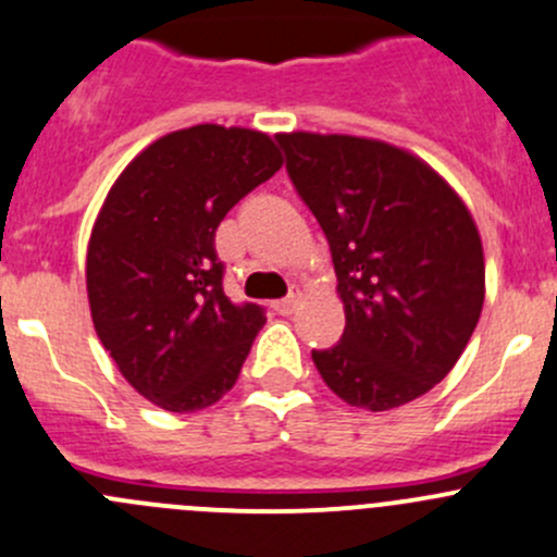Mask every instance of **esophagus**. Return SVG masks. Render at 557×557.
<instances>
[{
	"label": "esophagus",
	"instance_id": "esophagus-1",
	"mask_svg": "<svg viewBox=\"0 0 557 557\" xmlns=\"http://www.w3.org/2000/svg\"><path fill=\"white\" fill-rule=\"evenodd\" d=\"M296 305H299V294H290L285 296V299H280L277 305H274V310H277L280 315H290V312L296 310Z\"/></svg>",
	"mask_w": 557,
	"mask_h": 557
}]
</instances>
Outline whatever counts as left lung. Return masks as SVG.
I'll return each mask as SVG.
<instances>
[{"label":"left lung","mask_w":557,"mask_h":557,"mask_svg":"<svg viewBox=\"0 0 557 557\" xmlns=\"http://www.w3.org/2000/svg\"><path fill=\"white\" fill-rule=\"evenodd\" d=\"M285 169L332 250L345 332L312 350L354 408L392 410L444 381L484 305V250L455 187L375 138L277 133Z\"/></svg>","instance_id":"obj_1"}]
</instances>
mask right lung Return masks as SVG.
I'll return each mask as SVG.
<instances>
[{
  "mask_svg": "<svg viewBox=\"0 0 557 557\" xmlns=\"http://www.w3.org/2000/svg\"><path fill=\"white\" fill-rule=\"evenodd\" d=\"M280 169L261 129L196 124L149 144L108 190L86 250L91 323L158 408H209L239 377L267 318L225 296L214 231Z\"/></svg>",
  "mask_w": 557,
  "mask_h": 557,
  "instance_id": "add662e5",
  "label": "right lung"
}]
</instances>
